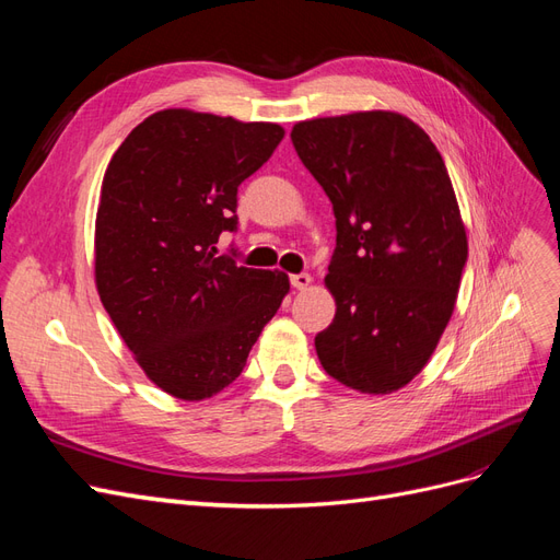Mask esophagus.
Listing matches in <instances>:
<instances>
[{
    "mask_svg": "<svg viewBox=\"0 0 560 560\" xmlns=\"http://www.w3.org/2000/svg\"><path fill=\"white\" fill-rule=\"evenodd\" d=\"M290 282L294 290H306V287L313 282V278L308 273H294V276H290Z\"/></svg>",
    "mask_w": 560,
    "mask_h": 560,
    "instance_id": "obj_1",
    "label": "esophagus"
}]
</instances>
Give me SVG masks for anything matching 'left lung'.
Returning a JSON list of instances; mask_svg holds the SVG:
<instances>
[{"instance_id": "8db88e82", "label": "left lung", "mask_w": 560, "mask_h": 560, "mask_svg": "<svg viewBox=\"0 0 560 560\" xmlns=\"http://www.w3.org/2000/svg\"><path fill=\"white\" fill-rule=\"evenodd\" d=\"M301 163L329 196L334 322L315 336L327 374L369 395L404 387L442 338L467 264V235L442 154L395 112L292 128Z\"/></svg>"}]
</instances>
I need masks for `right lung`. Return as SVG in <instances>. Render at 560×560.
<instances>
[{
	"label": "right lung",
	"instance_id": "1",
	"mask_svg": "<svg viewBox=\"0 0 560 560\" xmlns=\"http://www.w3.org/2000/svg\"><path fill=\"white\" fill-rule=\"evenodd\" d=\"M284 130L231 116L165 109L116 149L95 219V282L144 374L198 401L241 376L290 280L219 254L238 231V186Z\"/></svg>",
	"mask_w": 560,
	"mask_h": 560
}]
</instances>
